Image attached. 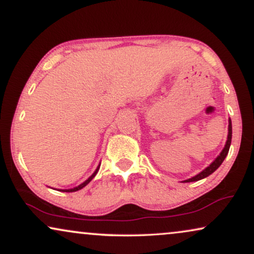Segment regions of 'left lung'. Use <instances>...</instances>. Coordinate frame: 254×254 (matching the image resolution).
I'll return each mask as SVG.
<instances>
[{"label": "left lung", "mask_w": 254, "mask_h": 254, "mask_svg": "<svg viewBox=\"0 0 254 254\" xmlns=\"http://www.w3.org/2000/svg\"><path fill=\"white\" fill-rule=\"evenodd\" d=\"M228 131H229V132H228V139H227L226 146H224L222 152L220 153V155L217 156V158L214 160V161L210 163L209 166L206 168V169H203L201 173L195 175L194 177L189 178V180L184 181V183H189V182H197V181L202 180V178H205L207 176H209L210 174H213L214 171H215L217 168H219L221 164H222V162L224 161V159H226V156L228 155V152H229L230 144H231V137H233V127H231V120H229V127H228Z\"/></svg>", "instance_id": "obj_1"}]
</instances>
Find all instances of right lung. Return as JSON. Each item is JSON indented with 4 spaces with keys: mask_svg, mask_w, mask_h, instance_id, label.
Returning <instances> with one entry per match:
<instances>
[{
    "mask_svg": "<svg viewBox=\"0 0 254 254\" xmlns=\"http://www.w3.org/2000/svg\"><path fill=\"white\" fill-rule=\"evenodd\" d=\"M99 168H100V164H99V167L98 168H96V169H95V171H94V173H93V175H92V176L91 177H88V180H86V181H85L84 182V183H81L80 185H78V187H76V188H73V189H67V190H62L63 192H74V191H78V190H80V189H83L84 187H86V185L88 184V183H90V182L93 180V178H94L95 177V175L96 174H98V171H99Z\"/></svg>",
    "mask_w": 254,
    "mask_h": 254,
    "instance_id": "add662e5",
    "label": "right lung"
}]
</instances>
